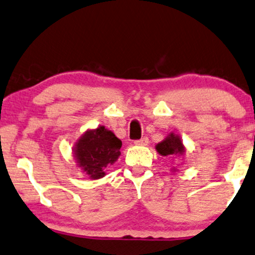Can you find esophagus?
Masks as SVG:
<instances>
[{
  "label": "esophagus",
  "mask_w": 255,
  "mask_h": 255,
  "mask_svg": "<svg viewBox=\"0 0 255 255\" xmlns=\"http://www.w3.org/2000/svg\"><path fill=\"white\" fill-rule=\"evenodd\" d=\"M135 145H141V147H144V145H147L149 143V138L147 136L140 138V140H136L134 142Z\"/></svg>",
  "instance_id": "1"
}]
</instances>
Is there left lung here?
<instances>
[{"label":"left lung","mask_w":255,"mask_h":255,"mask_svg":"<svg viewBox=\"0 0 255 255\" xmlns=\"http://www.w3.org/2000/svg\"><path fill=\"white\" fill-rule=\"evenodd\" d=\"M156 150L159 155L165 157H174V156H182L185 152V148L178 135L170 133L167 137L158 144H156Z\"/></svg>","instance_id":"obj_1"}]
</instances>
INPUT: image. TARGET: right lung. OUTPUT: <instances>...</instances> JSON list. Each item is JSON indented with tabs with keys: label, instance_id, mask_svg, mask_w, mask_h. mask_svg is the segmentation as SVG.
<instances>
[{
	"label": "right lung",
	"instance_id": "1",
	"mask_svg": "<svg viewBox=\"0 0 255 255\" xmlns=\"http://www.w3.org/2000/svg\"><path fill=\"white\" fill-rule=\"evenodd\" d=\"M121 140L104 126L90 129L81 135L73 148L78 167L91 179L104 177L105 169L121 155Z\"/></svg>",
	"mask_w": 255,
	"mask_h": 255
}]
</instances>
